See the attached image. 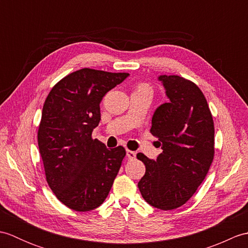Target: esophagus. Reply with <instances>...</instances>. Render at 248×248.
Returning <instances> with one entry per match:
<instances>
[{"label":"esophagus","mask_w":248,"mask_h":248,"mask_svg":"<svg viewBox=\"0 0 248 248\" xmlns=\"http://www.w3.org/2000/svg\"><path fill=\"white\" fill-rule=\"evenodd\" d=\"M127 156H128V159H130V160H133V159H135V156H136V154L134 151H131V150H127Z\"/></svg>","instance_id":"1"}]
</instances>
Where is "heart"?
Instances as JSON below:
<instances>
[{"label":"heart","mask_w":248,"mask_h":248,"mask_svg":"<svg viewBox=\"0 0 248 248\" xmlns=\"http://www.w3.org/2000/svg\"><path fill=\"white\" fill-rule=\"evenodd\" d=\"M139 89H143V91H148V92H151V91H150V87H149V85H147V84H140V85H139Z\"/></svg>","instance_id":"obj_1"}]
</instances>
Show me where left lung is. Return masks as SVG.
Listing matches in <instances>:
<instances>
[{
    "instance_id": "8db88e82",
    "label": "left lung",
    "mask_w": 248,
    "mask_h": 248,
    "mask_svg": "<svg viewBox=\"0 0 248 248\" xmlns=\"http://www.w3.org/2000/svg\"><path fill=\"white\" fill-rule=\"evenodd\" d=\"M170 101L152 116L150 133L163 150L156 160L138 159L146 172L139 182L150 205L172 210L186 203L207 176L214 156V124L202 92L179 76H160Z\"/></svg>"
}]
</instances>
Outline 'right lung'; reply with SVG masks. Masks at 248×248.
Segmentation results:
<instances>
[{"mask_svg": "<svg viewBox=\"0 0 248 248\" xmlns=\"http://www.w3.org/2000/svg\"><path fill=\"white\" fill-rule=\"evenodd\" d=\"M128 77L84 68L62 78L45 101L38 147L46 182L76 211H91L104 202L125 155L123 146L108 149L92 133L101 120L102 98Z\"/></svg>", "mask_w": 248, "mask_h": 248, "instance_id": "right-lung-1", "label": "right lung"}]
</instances>
